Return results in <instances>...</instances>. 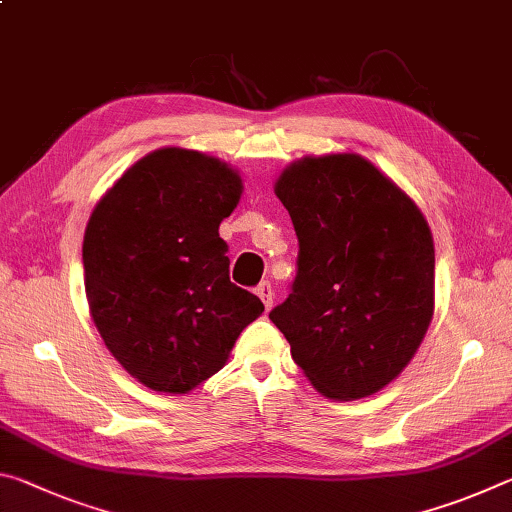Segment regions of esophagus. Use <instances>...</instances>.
Masks as SVG:
<instances>
[{
  "mask_svg": "<svg viewBox=\"0 0 512 512\" xmlns=\"http://www.w3.org/2000/svg\"><path fill=\"white\" fill-rule=\"evenodd\" d=\"M255 293H257V296H259V300L264 302L266 311L273 307V287H271V282H268V280L259 282V284H257V289H255Z\"/></svg>",
  "mask_w": 512,
  "mask_h": 512,
  "instance_id": "obj_1",
  "label": "esophagus"
}]
</instances>
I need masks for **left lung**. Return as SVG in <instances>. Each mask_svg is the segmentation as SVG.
I'll list each match as a JSON object with an SVG mask.
<instances>
[{
  "instance_id": "left-lung-1",
  "label": "left lung",
  "mask_w": 512,
  "mask_h": 512,
  "mask_svg": "<svg viewBox=\"0 0 512 512\" xmlns=\"http://www.w3.org/2000/svg\"><path fill=\"white\" fill-rule=\"evenodd\" d=\"M275 194L296 228L298 271L268 318L316 391L359 400L413 359L433 314V239L418 207L354 153L305 158Z\"/></svg>"
}]
</instances>
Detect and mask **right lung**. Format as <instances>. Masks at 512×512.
I'll use <instances>...</instances> for the list:
<instances>
[{
    "label": "right lung",
    "mask_w": 512,
    "mask_h": 512,
    "mask_svg": "<svg viewBox=\"0 0 512 512\" xmlns=\"http://www.w3.org/2000/svg\"><path fill=\"white\" fill-rule=\"evenodd\" d=\"M241 178L187 149L133 164L94 207L83 237L85 296L103 343L160 393H187L225 366L241 329L262 314L230 282L219 223Z\"/></svg>",
    "instance_id": "add662e5"
}]
</instances>
